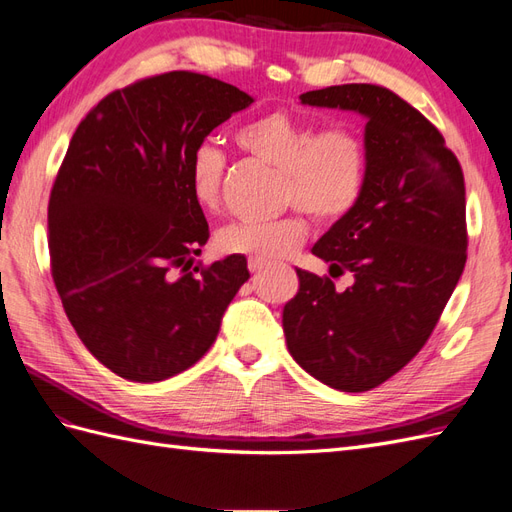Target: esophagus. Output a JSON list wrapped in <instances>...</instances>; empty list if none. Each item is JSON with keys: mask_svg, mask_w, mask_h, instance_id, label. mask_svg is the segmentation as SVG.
<instances>
[{"mask_svg": "<svg viewBox=\"0 0 512 512\" xmlns=\"http://www.w3.org/2000/svg\"><path fill=\"white\" fill-rule=\"evenodd\" d=\"M267 267V260H262V258H250V260H247V269H250L252 273H258V271H262V269H265Z\"/></svg>", "mask_w": 512, "mask_h": 512, "instance_id": "1", "label": "esophagus"}]
</instances>
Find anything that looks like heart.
<instances>
[{
  "label": "heart",
  "instance_id": "obj_1",
  "mask_svg": "<svg viewBox=\"0 0 512 512\" xmlns=\"http://www.w3.org/2000/svg\"><path fill=\"white\" fill-rule=\"evenodd\" d=\"M237 147L260 162L282 170V200L314 215L318 222L344 220L361 203L369 149L359 130L333 126L318 130L314 121L288 111L258 115L232 134ZM226 173L224 151L198 143L188 160L190 192L203 209L220 205ZM307 222L299 209L275 220H237L224 226L218 245L228 254L262 260L288 256L305 241Z\"/></svg>",
  "mask_w": 512,
  "mask_h": 512
}]
</instances>
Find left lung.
Masks as SVG:
<instances>
[{"mask_svg":"<svg viewBox=\"0 0 512 512\" xmlns=\"http://www.w3.org/2000/svg\"><path fill=\"white\" fill-rule=\"evenodd\" d=\"M299 100L367 119L369 175L361 203L312 247L354 284L337 292L327 275L297 269L284 335L309 376L363 393L414 359L451 299L468 258L466 185L438 128L391 89L350 83Z\"/></svg>","mask_w":512,"mask_h":512,"instance_id":"8db88e82","label":"left lung"}]
</instances>
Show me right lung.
Segmentation results:
<instances>
[{
    "mask_svg": "<svg viewBox=\"0 0 512 512\" xmlns=\"http://www.w3.org/2000/svg\"><path fill=\"white\" fill-rule=\"evenodd\" d=\"M252 102L211 76L166 72L108 94L72 136L49 200L51 273L76 335L119 378L190 369L250 280L241 254L194 265L209 226L185 168Z\"/></svg>",
    "mask_w": 512,
    "mask_h": 512,
    "instance_id": "add662e5",
    "label": "right lung"
}]
</instances>
